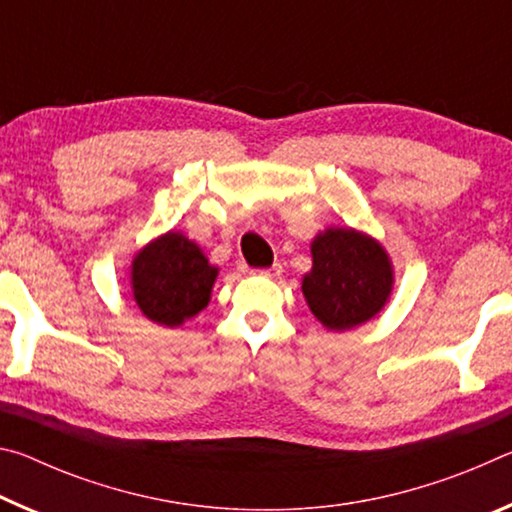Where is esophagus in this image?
I'll use <instances>...</instances> for the list:
<instances>
[{
  "label": "esophagus",
  "instance_id": "1",
  "mask_svg": "<svg viewBox=\"0 0 512 512\" xmlns=\"http://www.w3.org/2000/svg\"><path fill=\"white\" fill-rule=\"evenodd\" d=\"M255 275H264V277H280L282 275V264H273L268 268H259V271H253Z\"/></svg>",
  "mask_w": 512,
  "mask_h": 512
}]
</instances>
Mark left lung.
<instances>
[{
  "label": "left lung",
  "mask_w": 512,
  "mask_h": 512,
  "mask_svg": "<svg viewBox=\"0 0 512 512\" xmlns=\"http://www.w3.org/2000/svg\"><path fill=\"white\" fill-rule=\"evenodd\" d=\"M300 289L320 325L345 332L388 305L395 289L393 259L368 232L329 225L311 239V268Z\"/></svg>",
  "instance_id": "1"
}]
</instances>
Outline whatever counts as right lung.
<instances>
[{
  "instance_id": "add662e5",
  "label": "right lung",
  "mask_w": 512,
  "mask_h": 512,
  "mask_svg": "<svg viewBox=\"0 0 512 512\" xmlns=\"http://www.w3.org/2000/svg\"><path fill=\"white\" fill-rule=\"evenodd\" d=\"M219 266L185 232L169 230L131 259V293L155 325L180 327L210 305Z\"/></svg>"
}]
</instances>
